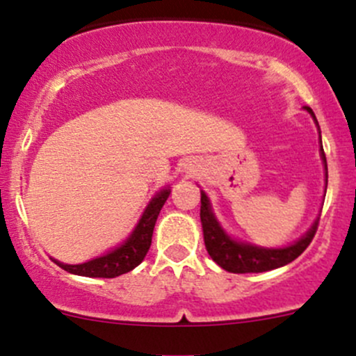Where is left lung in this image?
Segmentation results:
<instances>
[{"label":"left lung","instance_id":"1","mask_svg":"<svg viewBox=\"0 0 356 356\" xmlns=\"http://www.w3.org/2000/svg\"><path fill=\"white\" fill-rule=\"evenodd\" d=\"M307 110L314 115L312 108L307 106ZM321 153L322 160H324L325 163V170H327V161H325L324 148H321ZM200 217L201 225H203V238L208 254H210L211 260H213L215 264L220 265L224 270L234 272V274L267 272L282 267V265L291 264L294 258H298L305 250H307L318 227L317 220L312 225L310 231H308L300 241L294 243V245H291L288 248H277V250H267V248L251 246L246 245V243H236L234 239L229 238V236L222 231L220 225H218L217 218L211 213L210 201H208L204 193H201Z\"/></svg>","mask_w":356,"mask_h":356}]
</instances>
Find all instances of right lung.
<instances>
[{
	"mask_svg": "<svg viewBox=\"0 0 356 356\" xmlns=\"http://www.w3.org/2000/svg\"><path fill=\"white\" fill-rule=\"evenodd\" d=\"M170 191L163 189L158 195L149 201L148 208L143 213L141 220H139L138 227L134 229V232L131 234V238L124 243L122 246H118L117 250L110 251L105 257L95 258V260H89L86 264L79 265H67L62 261H55L58 267H62L63 270L70 272V274L77 275H86V277H105L111 279L117 277V275L125 274V272H131L132 268L138 267L143 260H145L146 253H148L149 246H152V238H153V229H155L156 218L160 215L161 207L167 201Z\"/></svg>",
	"mask_w": 356,
	"mask_h": 356,
	"instance_id": "add662e5",
	"label": "right lung"
}]
</instances>
